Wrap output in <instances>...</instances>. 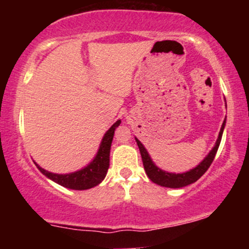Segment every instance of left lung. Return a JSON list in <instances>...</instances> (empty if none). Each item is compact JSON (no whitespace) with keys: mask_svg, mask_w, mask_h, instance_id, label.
<instances>
[{"mask_svg":"<svg viewBox=\"0 0 249 249\" xmlns=\"http://www.w3.org/2000/svg\"><path fill=\"white\" fill-rule=\"evenodd\" d=\"M226 125V119L222 123V126L220 128L219 132V137L216 139L215 145L214 147L211 150V152L205 157V159L202 160L198 166H196L192 170L187 171V172L184 173H170L166 172V171H162L161 168H159L158 166H156V164L152 161L151 159L150 154L146 151V148L144 147V145L142 144L138 139L136 138L137 145H138L139 151H141L142 154V165H144L145 172H146L147 177L150 178L154 184L160 185L162 187H170V188H180V187H185L187 185L193 184L198 180L200 177L202 176L206 171L208 170V167L211 166L212 161L214 160V157H215L216 151H218L220 142H221V137H222V132H224V128Z\"/></svg>","mask_w":249,"mask_h":249,"instance_id":"1","label":"left lung"}]
</instances>
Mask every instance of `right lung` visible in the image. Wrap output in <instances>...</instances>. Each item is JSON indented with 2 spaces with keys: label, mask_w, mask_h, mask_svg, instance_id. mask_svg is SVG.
Returning a JSON list of instances; mask_svg holds the SVG:
<instances>
[{
  "label": "right lung",
  "mask_w": 249,
  "mask_h": 249,
  "mask_svg": "<svg viewBox=\"0 0 249 249\" xmlns=\"http://www.w3.org/2000/svg\"><path fill=\"white\" fill-rule=\"evenodd\" d=\"M119 124H121V121H117L112 126L108 128L107 133L103 137L102 142L98 148V152H97L93 160L88 166L82 168V170L76 171V172L72 173L57 174L44 170V168H42L35 162L37 168L47 178L51 179L53 181L57 182V184L61 185L63 187L70 188V190L83 191L97 186V185L101 184L103 180H104L105 176L107 173L108 166H110L111 144H112L115 130L119 126Z\"/></svg>",
  "instance_id": "obj_1"
}]
</instances>
